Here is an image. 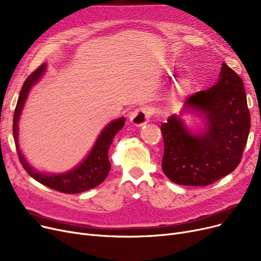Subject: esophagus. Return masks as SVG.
<instances>
[{
	"label": "esophagus",
	"instance_id": "esophagus-1",
	"mask_svg": "<svg viewBox=\"0 0 261 261\" xmlns=\"http://www.w3.org/2000/svg\"><path fill=\"white\" fill-rule=\"evenodd\" d=\"M152 109L150 107H141L135 109L129 116V121L136 127H141L147 123L148 119H150L152 115Z\"/></svg>",
	"mask_w": 261,
	"mask_h": 261
}]
</instances>
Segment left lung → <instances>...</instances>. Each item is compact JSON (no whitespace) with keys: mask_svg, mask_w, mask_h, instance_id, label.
Returning a JSON list of instances; mask_svg holds the SVG:
<instances>
[{"mask_svg":"<svg viewBox=\"0 0 261 261\" xmlns=\"http://www.w3.org/2000/svg\"><path fill=\"white\" fill-rule=\"evenodd\" d=\"M200 115L201 125L191 129L184 114ZM251 128L243 82L223 63L217 82L186 100L179 115L161 125L165 154L163 171L182 186H207L238 167Z\"/></svg>","mask_w":261,"mask_h":261,"instance_id":"8db88e82","label":"left lung"}]
</instances>
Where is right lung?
Returning a JSON list of instances; mask_svg holds the SVG:
<instances>
[{
  "label": "right lung",
  "mask_w": 261,
  "mask_h": 261,
  "mask_svg": "<svg viewBox=\"0 0 261 261\" xmlns=\"http://www.w3.org/2000/svg\"><path fill=\"white\" fill-rule=\"evenodd\" d=\"M46 64H43L28 77L20 91L15 109L12 133H14V139L20 161L29 174L35 180L44 185L45 187L70 194L88 191L102 184L107 177L111 167L108 159V150L117 133L124 127L125 118H118L108 123L97 136L89 153L79 165L71 170L63 173H45L35 169L31 166L19 147V121L31 89L41 80L46 71Z\"/></svg>",
  "instance_id": "right-lung-1"
}]
</instances>
